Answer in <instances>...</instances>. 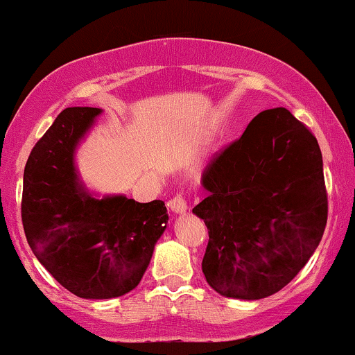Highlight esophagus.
Instances as JSON below:
<instances>
[{
    "mask_svg": "<svg viewBox=\"0 0 355 355\" xmlns=\"http://www.w3.org/2000/svg\"><path fill=\"white\" fill-rule=\"evenodd\" d=\"M170 209H172L175 215H183L189 210V205H187L185 198H183L182 195H177V197L170 200Z\"/></svg>",
    "mask_w": 355,
    "mask_h": 355,
    "instance_id": "34e87169",
    "label": "esophagus"
}]
</instances>
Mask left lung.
<instances>
[{"label":"left lung","instance_id":"8db88e82","mask_svg":"<svg viewBox=\"0 0 355 355\" xmlns=\"http://www.w3.org/2000/svg\"><path fill=\"white\" fill-rule=\"evenodd\" d=\"M202 187L207 197L191 211L209 229L202 270L220 295L266 299L319 247L327 223L322 153L287 108L259 113L207 166Z\"/></svg>","mask_w":355,"mask_h":355}]
</instances>
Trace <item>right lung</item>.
I'll return each mask as SVG.
<instances>
[{
	"mask_svg": "<svg viewBox=\"0 0 355 355\" xmlns=\"http://www.w3.org/2000/svg\"><path fill=\"white\" fill-rule=\"evenodd\" d=\"M100 108L63 110L31 150L21 218L40 263L81 299H115L140 284L168 223L162 200L98 197L80 178L75 155Z\"/></svg>",
	"mask_w": 355,
	"mask_h": 355,
	"instance_id": "1",
	"label": "right lung"
}]
</instances>
